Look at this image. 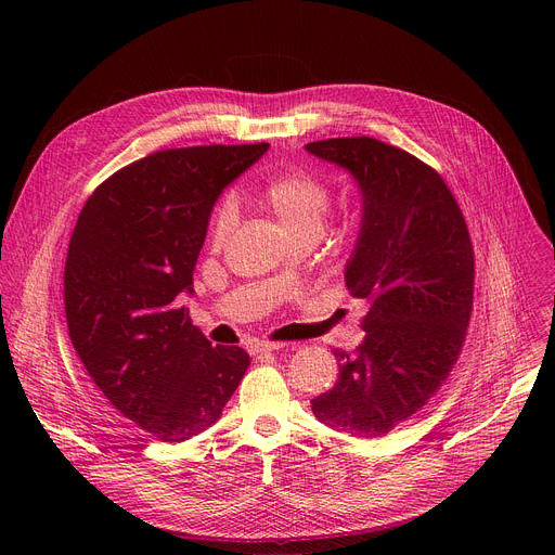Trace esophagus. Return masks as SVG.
<instances>
[{
	"mask_svg": "<svg viewBox=\"0 0 555 555\" xmlns=\"http://www.w3.org/2000/svg\"><path fill=\"white\" fill-rule=\"evenodd\" d=\"M285 347H287L285 343H255V345H253V353H255V356H261V353L281 351V349H285Z\"/></svg>",
	"mask_w": 555,
	"mask_h": 555,
	"instance_id": "obj_1",
	"label": "esophagus"
}]
</instances>
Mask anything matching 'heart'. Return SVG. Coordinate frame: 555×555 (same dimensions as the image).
Masks as SVG:
<instances>
[{
	"label": "heart",
	"mask_w": 555,
	"mask_h": 555,
	"mask_svg": "<svg viewBox=\"0 0 555 555\" xmlns=\"http://www.w3.org/2000/svg\"><path fill=\"white\" fill-rule=\"evenodd\" d=\"M255 199L261 202L279 219L289 240L298 234L319 236L332 208V189L323 178L302 169H294L266 182L257 191ZM234 204L223 199L215 208L210 223L212 246H221L228 240L230 230L234 228Z\"/></svg>",
	"instance_id": "1"
}]
</instances>
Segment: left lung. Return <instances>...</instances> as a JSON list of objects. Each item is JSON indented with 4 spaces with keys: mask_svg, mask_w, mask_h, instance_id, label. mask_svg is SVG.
Listing matches in <instances>:
<instances>
[{
    "mask_svg": "<svg viewBox=\"0 0 555 555\" xmlns=\"http://www.w3.org/2000/svg\"><path fill=\"white\" fill-rule=\"evenodd\" d=\"M305 149L358 184L345 283L369 302L362 345L334 351L340 375L311 411L330 428L379 437L417 413L456 362L474 294L469 232L441 176L415 155L366 135Z\"/></svg>",
    "mask_w": 555,
    "mask_h": 555,
    "instance_id": "1",
    "label": "left lung"
}]
</instances>
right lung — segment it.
<instances>
[{
  "mask_svg": "<svg viewBox=\"0 0 555 555\" xmlns=\"http://www.w3.org/2000/svg\"><path fill=\"white\" fill-rule=\"evenodd\" d=\"M210 144L151 153L86 202L65 259L69 340L127 420L180 443L219 417L250 356L212 347L180 307L221 191L268 151Z\"/></svg>",
  "mask_w": 555,
  "mask_h": 555,
  "instance_id": "right-lung-1",
  "label": "right lung"
}]
</instances>
